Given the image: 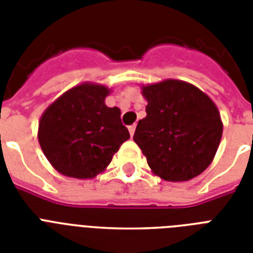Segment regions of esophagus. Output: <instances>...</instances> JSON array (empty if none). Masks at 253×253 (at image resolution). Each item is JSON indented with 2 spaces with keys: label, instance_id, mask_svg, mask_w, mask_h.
I'll use <instances>...</instances> for the list:
<instances>
[{
  "label": "esophagus",
  "instance_id": "34e87169",
  "mask_svg": "<svg viewBox=\"0 0 253 253\" xmlns=\"http://www.w3.org/2000/svg\"><path fill=\"white\" fill-rule=\"evenodd\" d=\"M135 128H136V126H135V125H132V126L128 127V131H130V135H131V136H134Z\"/></svg>",
  "mask_w": 253,
  "mask_h": 253
}]
</instances>
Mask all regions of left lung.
Listing matches in <instances>:
<instances>
[{
  "label": "left lung",
  "mask_w": 253,
  "mask_h": 253,
  "mask_svg": "<svg viewBox=\"0 0 253 253\" xmlns=\"http://www.w3.org/2000/svg\"><path fill=\"white\" fill-rule=\"evenodd\" d=\"M147 99L134 142L154 174L181 182L200 176L219 147L223 123L206 93L186 81L168 80L142 85Z\"/></svg>",
  "instance_id": "8db88e82"
}]
</instances>
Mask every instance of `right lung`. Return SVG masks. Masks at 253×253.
<instances>
[{"label":"right lung","instance_id":"add662e5","mask_svg":"<svg viewBox=\"0 0 253 253\" xmlns=\"http://www.w3.org/2000/svg\"><path fill=\"white\" fill-rule=\"evenodd\" d=\"M110 91L105 85L83 83L63 93L42 114L38 140L59 173L94 178L130 139L121 122V110L105 103Z\"/></svg>","mask_w":253,"mask_h":253}]
</instances>
